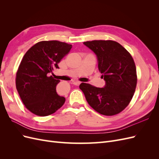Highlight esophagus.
I'll return each instance as SVG.
<instances>
[{"mask_svg": "<svg viewBox=\"0 0 159 159\" xmlns=\"http://www.w3.org/2000/svg\"><path fill=\"white\" fill-rule=\"evenodd\" d=\"M72 83H73V84L75 85H80L81 82H80V81H74Z\"/></svg>", "mask_w": 159, "mask_h": 159, "instance_id": "esophagus-1", "label": "esophagus"}]
</instances>
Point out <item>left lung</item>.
I'll use <instances>...</instances> for the list:
<instances>
[{
	"label": "left lung",
	"mask_w": 159,
	"mask_h": 159,
	"mask_svg": "<svg viewBox=\"0 0 159 159\" xmlns=\"http://www.w3.org/2000/svg\"><path fill=\"white\" fill-rule=\"evenodd\" d=\"M84 44L98 57V69L105 81L104 88L81 83L90 106L99 113L112 116L125 109L135 91L137 76L136 66L130 53L113 40H93Z\"/></svg>",
	"instance_id": "8db88e82"
}]
</instances>
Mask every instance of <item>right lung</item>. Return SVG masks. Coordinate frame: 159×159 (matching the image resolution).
I'll use <instances>...</instances> for the list:
<instances>
[{
	"label": "right lung",
	"instance_id": "right-lung-1",
	"mask_svg": "<svg viewBox=\"0 0 159 159\" xmlns=\"http://www.w3.org/2000/svg\"><path fill=\"white\" fill-rule=\"evenodd\" d=\"M71 47L57 40L41 41L23 56L16 72V87L22 103L32 113L48 116L64 104L65 98L56 92L60 81L49 76V73L59 68L57 64Z\"/></svg>",
	"mask_w": 159,
	"mask_h": 159
}]
</instances>
